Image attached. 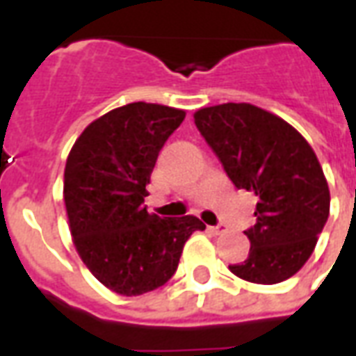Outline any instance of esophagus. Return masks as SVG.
<instances>
[{"mask_svg": "<svg viewBox=\"0 0 356 356\" xmlns=\"http://www.w3.org/2000/svg\"><path fill=\"white\" fill-rule=\"evenodd\" d=\"M210 232L216 233V235H220V233H225L227 232V227H225L224 224H218V225H212V227H209Z\"/></svg>", "mask_w": 356, "mask_h": 356, "instance_id": "34e87169", "label": "esophagus"}]
</instances>
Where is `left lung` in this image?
<instances>
[{
    "mask_svg": "<svg viewBox=\"0 0 356 356\" xmlns=\"http://www.w3.org/2000/svg\"><path fill=\"white\" fill-rule=\"evenodd\" d=\"M237 189L252 191L250 252L232 273L277 284L298 273L330 214V191L315 152L294 127L252 104H220L193 115Z\"/></svg>",
    "mask_w": 356,
    "mask_h": 356,
    "instance_id": "8db88e82",
    "label": "left lung"
}]
</instances>
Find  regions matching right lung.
Here are the masks:
<instances>
[{"label": "right lung", "instance_id": "obj_1", "mask_svg": "<svg viewBox=\"0 0 356 356\" xmlns=\"http://www.w3.org/2000/svg\"><path fill=\"white\" fill-rule=\"evenodd\" d=\"M186 111L134 102L108 111L75 140L64 170V203L74 245L104 286L140 296L176 273L184 245L204 224L159 218L144 204L161 147Z\"/></svg>", "mask_w": 356, "mask_h": 356}]
</instances>
